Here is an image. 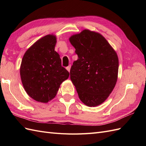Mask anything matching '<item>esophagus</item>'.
Returning a JSON list of instances; mask_svg holds the SVG:
<instances>
[{
  "label": "esophagus",
  "mask_w": 146,
  "mask_h": 146,
  "mask_svg": "<svg viewBox=\"0 0 146 146\" xmlns=\"http://www.w3.org/2000/svg\"><path fill=\"white\" fill-rule=\"evenodd\" d=\"M70 65H69L68 67H66V69H67L69 72L70 71Z\"/></svg>",
  "instance_id": "esophagus-1"
}]
</instances>
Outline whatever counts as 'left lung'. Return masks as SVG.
I'll list each match as a JSON object with an SVG mask.
<instances>
[{
  "mask_svg": "<svg viewBox=\"0 0 146 146\" xmlns=\"http://www.w3.org/2000/svg\"><path fill=\"white\" fill-rule=\"evenodd\" d=\"M78 55L70 70L78 97L88 107L107 99L117 82L119 60L116 52L100 34L84 30L69 38Z\"/></svg>",
  "mask_w": 146,
  "mask_h": 146,
  "instance_id": "1",
  "label": "left lung"
}]
</instances>
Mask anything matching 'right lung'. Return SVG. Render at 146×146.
Returning a JSON list of instances; mask_svg holds the SVG:
<instances>
[{
	"mask_svg": "<svg viewBox=\"0 0 146 146\" xmlns=\"http://www.w3.org/2000/svg\"><path fill=\"white\" fill-rule=\"evenodd\" d=\"M56 42L52 35L39 39L26 51L21 64V78L26 92L42 103L55 98L61 83L69 76L55 51Z\"/></svg>",
	"mask_w": 146,
	"mask_h": 146,
	"instance_id": "right-lung-1",
	"label": "right lung"
}]
</instances>
